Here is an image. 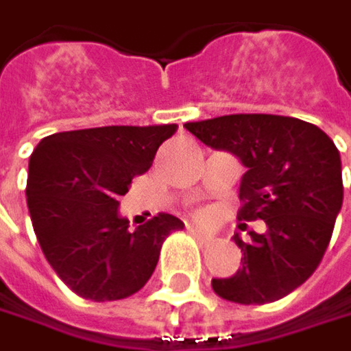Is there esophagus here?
Wrapping results in <instances>:
<instances>
[{
  "label": "esophagus",
  "mask_w": 351,
  "mask_h": 351,
  "mask_svg": "<svg viewBox=\"0 0 351 351\" xmlns=\"http://www.w3.org/2000/svg\"><path fill=\"white\" fill-rule=\"evenodd\" d=\"M189 233H191V235H195L197 239H201V241L210 239V233H207L205 229H201V227H197V225H189Z\"/></svg>",
  "instance_id": "esophagus-1"
}]
</instances>
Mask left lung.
<instances>
[{
  "instance_id": "8db88e82",
  "label": "left lung",
  "mask_w": 351,
  "mask_h": 351,
  "mask_svg": "<svg viewBox=\"0 0 351 351\" xmlns=\"http://www.w3.org/2000/svg\"><path fill=\"white\" fill-rule=\"evenodd\" d=\"M184 128L203 144L239 158L247 171L237 217L261 219L267 227L265 233L249 231V243L235 235L243 267L213 279L215 293L243 305L289 295L317 269L343 203L334 141L315 124L275 114H229L186 122Z\"/></svg>"
}]
</instances>
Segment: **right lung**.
Returning a JSON list of instances; mask_svg holds the SVG:
<instances>
[{
    "instance_id": "right-lung-1",
    "label": "right lung",
    "mask_w": 351,
    "mask_h": 351,
    "mask_svg": "<svg viewBox=\"0 0 351 351\" xmlns=\"http://www.w3.org/2000/svg\"><path fill=\"white\" fill-rule=\"evenodd\" d=\"M176 124L56 132L29 156L27 208L58 277L92 302L124 300L150 279L165 239L184 223L169 213L128 229L120 197L150 169Z\"/></svg>"
}]
</instances>
